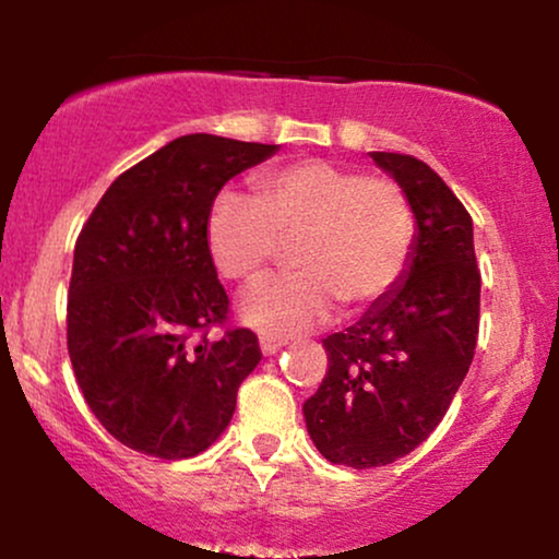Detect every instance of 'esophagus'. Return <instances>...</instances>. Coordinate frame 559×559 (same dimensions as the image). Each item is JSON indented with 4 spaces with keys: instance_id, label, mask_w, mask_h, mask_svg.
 <instances>
[{
    "instance_id": "1",
    "label": "esophagus",
    "mask_w": 559,
    "mask_h": 559,
    "mask_svg": "<svg viewBox=\"0 0 559 559\" xmlns=\"http://www.w3.org/2000/svg\"><path fill=\"white\" fill-rule=\"evenodd\" d=\"M284 346H286L284 338H271V335H262V338H260V352L265 356L278 354Z\"/></svg>"
}]
</instances>
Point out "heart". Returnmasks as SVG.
Masks as SVG:
<instances>
[{
    "instance_id": "1",
    "label": "heart",
    "mask_w": 559,
    "mask_h": 559,
    "mask_svg": "<svg viewBox=\"0 0 559 559\" xmlns=\"http://www.w3.org/2000/svg\"><path fill=\"white\" fill-rule=\"evenodd\" d=\"M207 250L224 278L252 281L297 241V273L254 284L239 318L271 338L318 328L335 301L348 312L378 305L401 284L414 254L416 218L393 179L331 160H299L262 174L258 200L221 192L207 213Z\"/></svg>"
}]
</instances>
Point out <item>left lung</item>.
I'll return each mask as SVG.
<instances>
[{"instance_id":"1","label":"left lung","mask_w":559,"mask_h":559,"mask_svg":"<svg viewBox=\"0 0 559 559\" xmlns=\"http://www.w3.org/2000/svg\"><path fill=\"white\" fill-rule=\"evenodd\" d=\"M369 156L406 192L416 237L401 284L322 341L325 380L305 401L314 448L352 468L388 466L427 440L459 393L479 335L472 215L425 160Z\"/></svg>"}]
</instances>
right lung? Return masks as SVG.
Segmentation results:
<instances>
[{"label": "right lung", "mask_w": 559, "mask_h": 559, "mask_svg": "<svg viewBox=\"0 0 559 559\" xmlns=\"http://www.w3.org/2000/svg\"><path fill=\"white\" fill-rule=\"evenodd\" d=\"M275 151L185 134L114 179L80 231L67 348L91 412L138 453L177 461L211 448L260 365L247 328L207 338L228 297L205 226L221 187Z\"/></svg>", "instance_id": "1"}]
</instances>
